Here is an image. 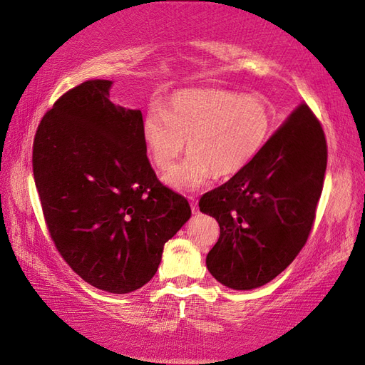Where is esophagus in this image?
Segmentation results:
<instances>
[{"label": "esophagus", "mask_w": 365, "mask_h": 365, "mask_svg": "<svg viewBox=\"0 0 365 365\" xmlns=\"http://www.w3.org/2000/svg\"><path fill=\"white\" fill-rule=\"evenodd\" d=\"M189 200H190V208H192V212H193V213H197V201H196V197L189 196Z\"/></svg>", "instance_id": "obj_1"}]
</instances>
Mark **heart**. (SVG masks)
I'll list each match as a JSON object with an SVG mask.
<instances>
[{"label": "heart", "instance_id": "b5f03b06", "mask_svg": "<svg viewBox=\"0 0 365 365\" xmlns=\"http://www.w3.org/2000/svg\"><path fill=\"white\" fill-rule=\"evenodd\" d=\"M271 113L256 96L225 90H185L168 98L143 121V143L158 170H169L189 148L187 158L164 176L176 190H195L213 175L228 178L254 161L271 130Z\"/></svg>", "mask_w": 365, "mask_h": 365}]
</instances>
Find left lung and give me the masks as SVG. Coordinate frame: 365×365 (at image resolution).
Returning a JSON list of instances; mask_svg holds the SVG:
<instances>
[{
  "label": "left lung",
  "instance_id": "1",
  "mask_svg": "<svg viewBox=\"0 0 365 365\" xmlns=\"http://www.w3.org/2000/svg\"><path fill=\"white\" fill-rule=\"evenodd\" d=\"M326 165L324 130L302 103L248 168L201 196V212L220 228L207 254V268L217 282L254 289L289 267L314 227Z\"/></svg>",
  "mask_w": 365,
  "mask_h": 365
}]
</instances>
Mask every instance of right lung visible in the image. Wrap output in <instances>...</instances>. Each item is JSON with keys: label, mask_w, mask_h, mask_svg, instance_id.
<instances>
[{"label": "right lung", "mask_w": 365, "mask_h": 365, "mask_svg": "<svg viewBox=\"0 0 365 365\" xmlns=\"http://www.w3.org/2000/svg\"><path fill=\"white\" fill-rule=\"evenodd\" d=\"M111 81L62 94L33 141V176L54 247L97 289L128 294L155 275L192 210L150 168L143 115L109 101Z\"/></svg>", "instance_id": "1"}]
</instances>
